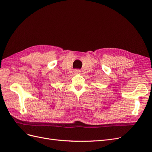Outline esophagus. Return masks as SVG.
<instances>
[{"mask_svg": "<svg viewBox=\"0 0 152 152\" xmlns=\"http://www.w3.org/2000/svg\"><path fill=\"white\" fill-rule=\"evenodd\" d=\"M74 73H75V74H80V70H78V69H76V70H74Z\"/></svg>", "mask_w": 152, "mask_h": 152, "instance_id": "obj_1", "label": "esophagus"}]
</instances>
